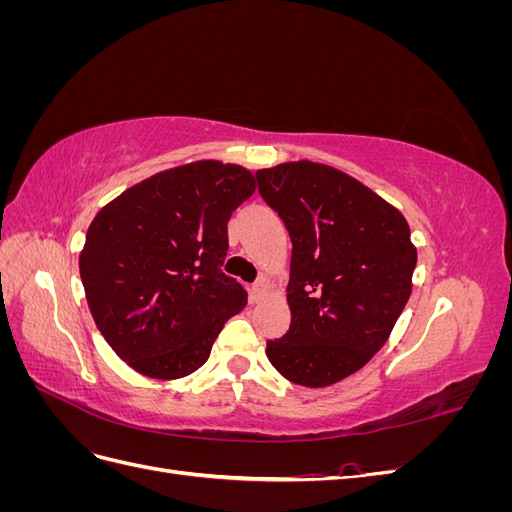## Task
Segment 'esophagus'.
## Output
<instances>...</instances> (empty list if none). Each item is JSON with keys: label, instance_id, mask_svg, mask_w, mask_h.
Listing matches in <instances>:
<instances>
[{"label": "esophagus", "instance_id": "esophagus-1", "mask_svg": "<svg viewBox=\"0 0 512 512\" xmlns=\"http://www.w3.org/2000/svg\"><path fill=\"white\" fill-rule=\"evenodd\" d=\"M250 292H252V301H260L269 292V282L265 280V277H260L256 284H252Z\"/></svg>", "mask_w": 512, "mask_h": 512}]
</instances>
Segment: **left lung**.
Instances as JSON below:
<instances>
[{
  "label": "left lung",
  "instance_id": "left-lung-1",
  "mask_svg": "<svg viewBox=\"0 0 512 512\" xmlns=\"http://www.w3.org/2000/svg\"><path fill=\"white\" fill-rule=\"evenodd\" d=\"M292 241L290 331L269 339L271 365L294 384L329 386L389 339L412 292L416 247L404 215L367 185L309 160L256 173Z\"/></svg>",
  "mask_w": 512,
  "mask_h": 512
}]
</instances>
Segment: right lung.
<instances>
[{
  "mask_svg": "<svg viewBox=\"0 0 512 512\" xmlns=\"http://www.w3.org/2000/svg\"><path fill=\"white\" fill-rule=\"evenodd\" d=\"M254 190L243 166L192 162L136 183L91 222L79 258L91 316L138 374L190 376L245 307L222 265L230 215Z\"/></svg>",
  "mask_w": 512,
  "mask_h": 512,
  "instance_id": "add662e5",
  "label": "right lung"
}]
</instances>
